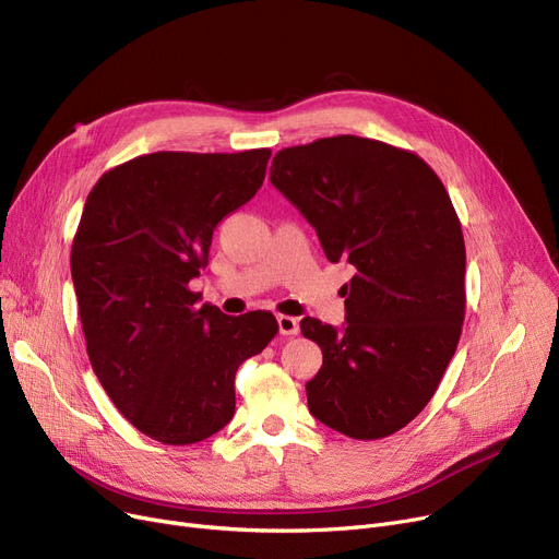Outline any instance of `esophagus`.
I'll list each match as a JSON object with an SVG mask.
<instances>
[{
    "mask_svg": "<svg viewBox=\"0 0 559 559\" xmlns=\"http://www.w3.org/2000/svg\"><path fill=\"white\" fill-rule=\"evenodd\" d=\"M278 333L281 335H299V319L289 317V314H278Z\"/></svg>",
    "mask_w": 559,
    "mask_h": 559,
    "instance_id": "obj_1",
    "label": "esophagus"
}]
</instances>
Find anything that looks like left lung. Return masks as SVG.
I'll use <instances>...</instances> for the list:
<instances>
[{"label": "left lung", "instance_id": "obj_1", "mask_svg": "<svg viewBox=\"0 0 559 559\" xmlns=\"http://www.w3.org/2000/svg\"><path fill=\"white\" fill-rule=\"evenodd\" d=\"M270 181L326 258L356 270L342 329L301 319L324 354L306 383L310 415L354 439L388 437L432 399L462 333L466 253L451 197L417 154L358 135L281 150Z\"/></svg>", "mask_w": 559, "mask_h": 559}]
</instances>
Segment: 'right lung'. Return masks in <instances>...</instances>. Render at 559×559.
Returning a JSON list of instances; mask_svg holds the SVG:
<instances>
[{"label":"right lung","instance_id":"obj_1","mask_svg":"<svg viewBox=\"0 0 559 559\" xmlns=\"http://www.w3.org/2000/svg\"><path fill=\"white\" fill-rule=\"evenodd\" d=\"M272 152H156L106 171L83 205L72 281L87 358L115 407L186 447L235 413V371L278 333L272 312L228 317L190 281L213 230L262 186Z\"/></svg>","mask_w":559,"mask_h":559}]
</instances>
